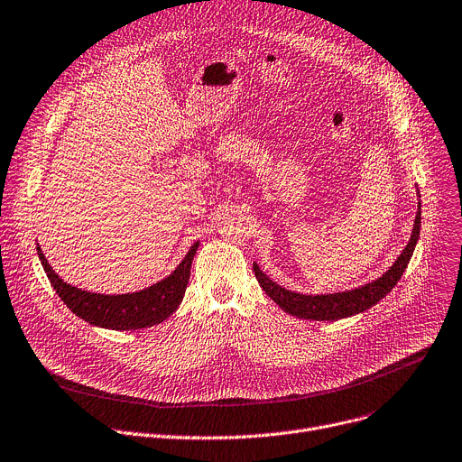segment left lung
Returning <instances> with one entry per match:
<instances>
[{
  "label": "left lung",
  "mask_w": 462,
  "mask_h": 462,
  "mask_svg": "<svg viewBox=\"0 0 462 462\" xmlns=\"http://www.w3.org/2000/svg\"><path fill=\"white\" fill-rule=\"evenodd\" d=\"M420 225H421V208H418L416 213V221H414V230L411 236V241L395 260V263L377 279L372 284H365L358 290L344 291V293H332V295H302L295 293L290 290L281 288L279 284H274L271 279L260 271L258 263L253 265L256 279L263 291L281 306V309L291 316L302 318V319H316V321H336L342 318L355 316L358 312H364L367 309H372L374 304H377L386 293L392 291V288L397 284V281L402 279V274L405 267L411 262V256L414 253L416 241L420 237Z\"/></svg>",
  "instance_id": "1"
}]
</instances>
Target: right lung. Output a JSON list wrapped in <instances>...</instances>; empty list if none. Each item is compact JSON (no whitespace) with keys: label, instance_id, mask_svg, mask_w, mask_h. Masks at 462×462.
Here are the masks:
<instances>
[{"label":"right lung","instance_id":"obj_1","mask_svg":"<svg viewBox=\"0 0 462 462\" xmlns=\"http://www.w3.org/2000/svg\"><path fill=\"white\" fill-rule=\"evenodd\" d=\"M197 249L199 243L193 245L174 273L158 284L135 293L102 295L83 291L63 282V279H59V274L50 267L46 256L37 245L41 263L60 300L78 318L88 321L90 325L113 330H137L165 321L178 309L183 293H186L191 274V262Z\"/></svg>","mask_w":462,"mask_h":462}]
</instances>
